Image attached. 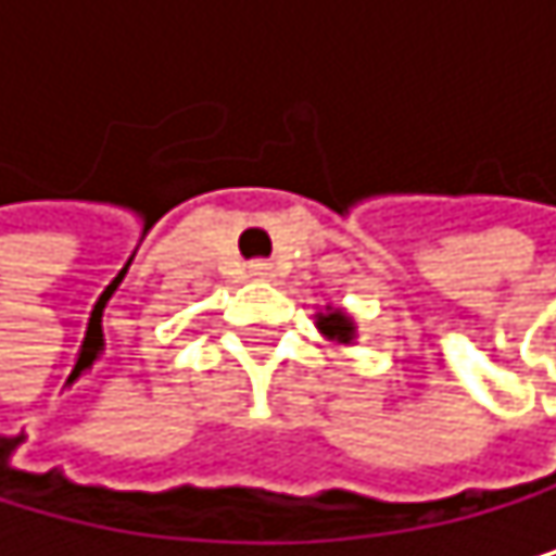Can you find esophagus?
I'll use <instances>...</instances> for the list:
<instances>
[{
	"mask_svg": "<svg viewBox=\"0 0 556 556\" xmlns=\"http://www.w3.org/2000/svg\"><path fill=\"white\" fill-rule=\"evenodd\" d=\"M250 276H253V280H269L273 266L269 263H250Z\"/></svg>",
	"mask_w": 556,
	"mask_h": 556,
	"instance_id": "34e87169",
	"label": "esophagus"
}]
</instances>
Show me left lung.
<instances>
[{
    "instance_id": "1",
    "label": "left lung",
    "mask_w": 556,
    "mask_h": 556,
    "mask_svg": "<svg viewBox=\"0 0 556 556\" xmlns=\"http://www.w3.org/2000/svg\"><path fill=\"white\" fill-rule=\"evenodd\" d=\"M313 319H316V330L337 346H350L356 340V324H353V316L343 306L327 303V309H319Z\"/></svg>"
}]
</instances>
